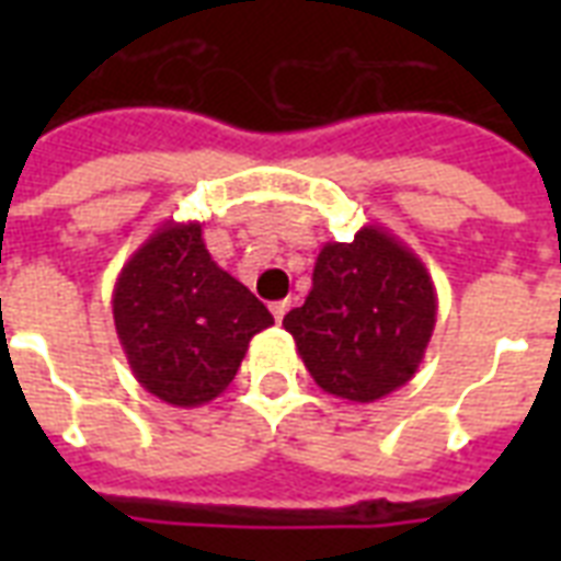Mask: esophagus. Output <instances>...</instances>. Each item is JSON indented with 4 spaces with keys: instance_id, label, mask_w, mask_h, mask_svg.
I'll return each mask as SVG.
<instances>
[{
    "instance_id": "esophagus-1",
    "label": "esophagus",
    "mask_w": 561,
    "mask_h": 561,
    "mask_svg": "<svg viewBox=\"0 0 561 561\" xmlns=\"http://www.w3.org/2000/svg\"><path fill=\"white\" fill-rule=\"evenodd\" d=\"M288 308H290V299H279V302H273L271 306V314L276 323H282L285 320V314H288Z\"/></svg>"
}]
</instances>
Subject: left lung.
<instances>
[{
    "mask_svg": "<svg viewBox=\"0 0 561 561\" xmlns=\"http://www.w3.org/2000/svg\"><path fill=\"white\" fill-rule=\"evenodd\" d=\"M306 369L337 399L378 401L416 375L436 325L431 273L383 227L317 255L306 302L285 314Z\"/></svg>",
    "mask_w": 561,
    "mask_h": 561,
    "instance_id": "1",
    "label": "left lung"
}]
</instances>
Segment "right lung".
<instances>
[{
	"label": "right lung",
	"instance_id": "add662e5",
	"mask_svg": "<svg viewBox=\"0 0 561 561\" xmlns=\"http://www.w3.org/2000/svg\"><path fill=\"white\" fill-rule=\"evenodd\" d=\"M113 323L136 381L174 408L218 399L271 311L211 262L197 220H165L113 288Z\"/></svg>",
	"mask_w": 561,
	"mask_h": 561
}]
</instances>
